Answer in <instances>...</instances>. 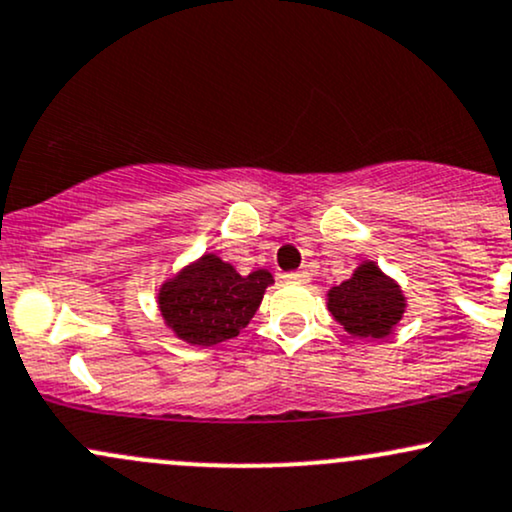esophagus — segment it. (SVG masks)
<instances>
[{
    "instance_id": "1",
    "label": "esophagus",
    "mask_w": 512,
    "mask_h": 512,
    "mask_svg": "<svg viewBox=\"0 0 512 512\" xmlns=\"http://www.w3.org/2000/svg\"><path fill=\"white\" fill-rule=\"evenodd\" d=\"M284 279L289 281V284H308V281H310V274L305 272V269H298V272H289V274H284Z\"/></svg>"
}]
</instances>
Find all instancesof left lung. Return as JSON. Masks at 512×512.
Here are the masks:
<instances>
[{
	"mask_svg": "<svg viewBox=\"0 0 512 512\" xmlns=\"http://www.w3.org/2000/svg\"><path fill=\"white\" fill-rule=\"evenodd\" d=\"M327 308L334 320L354 337L383 339L402 320V289L380 272L375 262H363L351 279L332 286L327 293Z\"/></svg>",
	"mask_w": 512,
	"mask_h": 512,
	"instance_id": "8db88e82",
	"label": "left lung"
}]
</instances>
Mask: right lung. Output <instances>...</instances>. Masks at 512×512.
<instances>
[{
	"label": "right lung",
	"mask_w": 512,
	"mask_h": 512,
	"mask_svg": "<svg viewBox=\"0 0 512 512\" xmlns=\"http://www.w3.org/2000/svg\"><path fill=\"white\" fill-rule=\"evenodd\" d=\"M269 284L274 279L267 269L240 276L221 257L204 255L161 286L158 308L182 342L211 346L248 327Z\"/></svg>",
	"instance_id": "obj_1"
}]
</instances>
